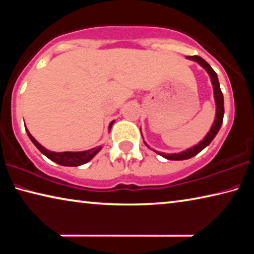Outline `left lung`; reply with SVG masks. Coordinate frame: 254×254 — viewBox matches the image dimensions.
<instances>
[{
	"label": "left lung",
	"mask_w": 254,
	"mask_h": 254,
	"mask_svg": "<svg viewBox=\"0 0 254 254\" xmlns=\"http://www.w3.org/2000/svg\"><path fill=\"white\" fill-rule=\"evenodd\" d=\"M187 59L191 60V61H193V62L198 63L199 65L202 66L203 69L207 71V73L209 74V76H210L212 88H214V98H215V104H216V116H215L214 123H212L210 130H209L206 136H204V138L201 140L200 142L194 144L193 147L188 148L187 150H183L181 152H174V154H165V152H159V151L154 150V149H152V150L157 152L158 155H160L166 159H170V160H184V159L192 158L193 156L199 154L201 150H203V149L207 146H209L212 140H214L217 133H218L221 124H223V119H224V96H223V92H221V90H220V86H219V81H218V76H217V73L214 70H212V67L209 65V64L204 61L202 58H200V56H196V55L195 56H187ZM143 142L148 148H150L146 143L144 140H143Z\"/></svg>",
	"instance_id": "8db88e82"
}]
</instances>
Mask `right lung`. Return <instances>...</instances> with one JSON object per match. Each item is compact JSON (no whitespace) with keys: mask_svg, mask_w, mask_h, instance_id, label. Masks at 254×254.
Segmentation results:
<instances>
[{"mask_svg":"<svg viewBox=\"0 0 254 254\" xmlns=\"http://www.w3.org/2000/svg\"><path fill=\"white\" fill-rule=\"evenodd\" d=\"M114 124V121H112L110 123V127H108V131H111L112 126ZM26 131L27 134L29 136V139L31 140L36 147H37L38 150L42 152L43 155H45L48 159L53 160L54 163L61 165V166H70V167H75V166H80V165H83L91 160L94 157L98 154V152L102 150V146L96 147L89 149V150H84V151H64V152H55V151H51L46 149L45 147H43L37 140H36L33 135L30 134V132L28 131L27 127Z\"/></svg>","mask_w":254,"mask_h":254,"instance_id":"right-lung-1","label":"right lung"}]
</instances>
